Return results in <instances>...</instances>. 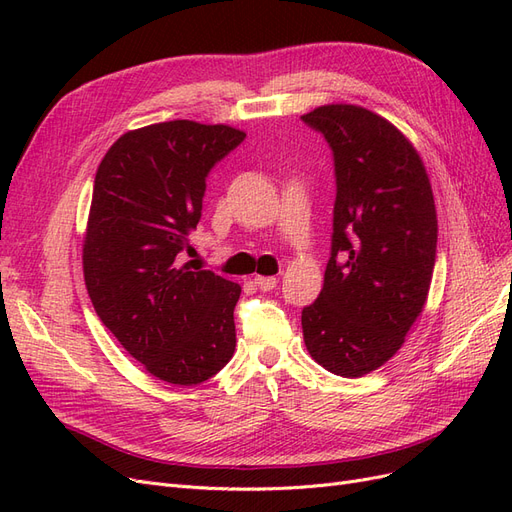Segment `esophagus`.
<instances>
[{
  "label": "esophagus",
  "instance_id": "esophagus-1",
  "mask_svg": "<svg viewBox=\"0 0 512 512\" xmlns=\"http://www.w3.org/2000/svg\"><path fill=\"white\" fill-rule=\"evenodd\" d=\"M254 284L260 288V290H273L275 286H277V277H273V275H256L254 277Z\"/></svg>",
  "mask_w": 512,
  "mask_h": 512
}]
</instances>
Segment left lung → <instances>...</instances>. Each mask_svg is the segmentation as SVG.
<instances>
[{"label": "left lung", "mask_w": 512, "mask_h": 512, "mask_svg": "<svg viewBox=\"0 0 512 512\" xmlns=\"http://www.w3.org/2000/svg\"><path fill=\"white\" fill-rule=\"evenodd\" d=\"M333 151L331 258L318 299L303 307L309 354L331 374L384 365L423 312L438 220L427 170L393 123L354 104L301 117Z\"/></svg>", "instance_id": "8db88e82"}]
</instances>
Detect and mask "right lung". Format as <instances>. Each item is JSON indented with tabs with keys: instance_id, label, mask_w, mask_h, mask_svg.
Listing matches in <instances>:
<instances>
[{
	"instance_id": "add662e5",
	"label": "right lung",
	"mask_w": 512,
	"mask_h": 512,
	"mask_svg": "<svg viewBox=\"0 0 512 512\" xmlns=\"http://www.w3.org/2000/svg\"><path fill=\"white\" fill-rule=\"evenodd\" d=\"M245 132L175 119L126 132L106 151L91 196L83 271L96 314L156 378L192 386L235 352L241 286L181 267L211 168Z\"/></svg>"
}]
</instances>
